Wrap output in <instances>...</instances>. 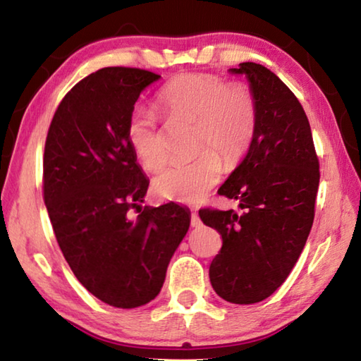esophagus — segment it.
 Returning <instances> with one entry per match:
<instances>
[{
  "mask_svg": "<svg viewBox=\"0 0 361 361\" xmlns=\"http://www.w3.org/2000/svg\"><path fill=\"white\" fill-rule=\"evenodd\" d=\"M191 226L192 228H200V226H202V221H200V218L195 212L191 215Z\"/></svg>",
  "mask_w": 361,
  "mask_h": 361,
  "instance_id": "34e87169",
  "label": "esophagus"
}]
</instances>
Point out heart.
<instances>
[{
	"label": "heart",
	"instance_id": "1",
	"mask_svg": "<svg viewBox=\"0 0 361 361\" xmlns=\"http://www.w3.org/2000/svg\"><path fill=\"white\" fill-rule=\"evenodd\" d=\"M157 103L169 118L195 122V152L189 162L170 164L154 178V191L164 199L199 204L223 175V166L235 164L252 143L256 108L243 87H229L221 78L191 73L170 81L157 94ZM127 138L146 170H157L167 159L157 122L149 111L135 108L127 122Z\"/></svg>",
	"mask_w": 361,
	"mask_h": 361
}]
</instances>
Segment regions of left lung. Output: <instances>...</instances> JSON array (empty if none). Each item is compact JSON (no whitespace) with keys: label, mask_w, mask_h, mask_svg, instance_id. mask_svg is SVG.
I'll return each mask as SVG.
<instances>
[{"label":"left lung","mask_w":361,"mask_h":361,"mask_svg":"<svg viewBox=\"0 0 361 361\" xmlns=\"http://www.w3.org/2000/svg\"><path fill=\"white\" fill-rule=\"evenodd\" d=\"M228 71L245 76L256 108L247 154L218 189L242 213L205 209L199 216L223 237L209 271L213 290L228 302L255 304L285 282L305 245L319 159L301 103L271 70L245 62Z\"/></svg>","instance_id":"left-lung-1"}]
</instances>
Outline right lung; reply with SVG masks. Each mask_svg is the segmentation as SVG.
I'll return each mask as SVG.
<instances>
[{
    "label": "right lung",
    "instance_id": "add662e5",
    "mask_svg": "<svg viewBox=\"0 0 361 361\" xmlns=\"http://www.w3.org/2000/svg\"><path fill=\"white\" fill-rule=\"evenodd\" d=\"M154 73L109 66L60 102L44 148V204L73 274L100 301L133 309L161 291L191 212L175 202L140 213L149 180L137 164L127 122Z\"/></svg>",
    "mask_w": 361,
    "mask_h": 361
}]
</instances>
